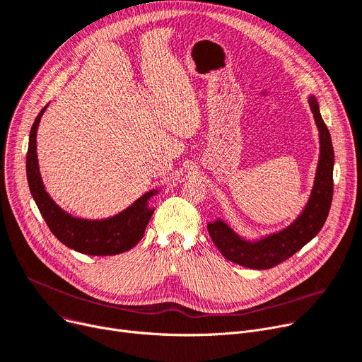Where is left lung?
Returning <instances> with one entry per match:
<instances>
[{
  "instance_id": "obj_1",
  "label": "left lung",
  "mask_w": 362,
  "mask_h": 362,
  "mask_svg": "<svg viewBox=\"0 0 362 362\" xmlns=\"http://www.w3.org/2000/svg\"><path fill=\"white\" fill-rule=\"evenodd\" d=\"M320 133V160L310 199L299 217L277 233L259 240H246L221 218L206 224L214 245L221 255L232 262L254 270H267L286 261L305 246L325 226L333 199L334 151L330 132L320 114L317 98L308 100Z\"/></svg>"
}]
</instances>
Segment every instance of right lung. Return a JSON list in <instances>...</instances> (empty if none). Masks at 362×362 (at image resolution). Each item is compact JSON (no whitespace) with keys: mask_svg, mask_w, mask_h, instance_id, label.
Masks as SVG:
<instances>
[{"mask_svg":"<svg viewBox=\"0 0 362 362\" xmlns=\"http://www.w3.org/2000/svg\"><path fill=\"white\" fill-rule=\"evenodd\" d=\"M47 107L48 105L37 114L30 129L26 175L30 194L49 230L70 250L86 255H117L132 250L142 239L148 221L154 213V208L148 206V201L158 191L152 189L122 213L103 220L79 218L66 213L47 194L40 173V164H37L36 132Z\"/></svg>","mask_w":362,"mask_h":362,"instance_id":"1","label":"right lung"}]
</instances>
